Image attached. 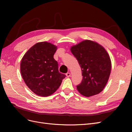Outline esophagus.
Here are the masks:
<instances>
[{"label":"esophagus","mask_w":132,"mask_h":132,"mask_svg":"<svg viewBox=\"0 0 132 132\" xmlns=\"http://www.w3.org/2000/svg\"><path fill=\"white\" fill-rule=\"evenodd\" d=\"M66 76H67V77H70V73H67L66 74Z\"/></svg>","instance_id":"34e87169"}]
</instances>
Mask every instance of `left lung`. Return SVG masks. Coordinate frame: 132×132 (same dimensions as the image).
Segmentation results:
<instances>
[{
  "mask_svg": "<svg viewBox=\"0 0 132 132\" xmlns=\"http://www.w3.org/2000/svg\"><path fill=\"white\" fill-rule=\"evenodd\" d=\"M71 53L81 67L82 79L77 86L83 96L90 97L103 90L109 79L111 62L102 46L90 40H85L71 47Z\"/></svg>",
  "mask_w": 132,
  "mask_h": 132,
  "instance_id": "left-lung-1",
  "label": "left lung"
}]
</instances>
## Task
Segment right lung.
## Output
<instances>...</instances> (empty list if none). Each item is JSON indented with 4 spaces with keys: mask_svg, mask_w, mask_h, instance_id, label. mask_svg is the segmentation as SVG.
<instances>
[{
    "mask_svg": "<svg viewBox=\"0 0 132 132\" xmlns=\"http://www.w3.org/2000/svg\"><path fill=\"white\" fill-rule=\"evenodd\" d=\"M57 48L51 43L39 42L31 47L21 59L20 71L23 80L38 96L53 94L66 77L59 72L58 62L53 58Z\"/></svg>",
    "mask_w": 132,
    "mask_h": 132,
    "instance_id": "1",
    "label": "right lung"
}]
</instances>
